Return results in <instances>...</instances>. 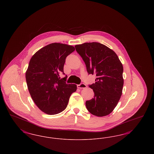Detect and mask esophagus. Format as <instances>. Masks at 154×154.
Wrapping results in <instances>:
<instances>
[{"label":"esophagus","instance_id":"34e87169","mask_svg":"<svg viewBox=\"0 0 154 154\" xmlns=\"http://www.w3.org/2000/svg\"><path fill=\"white\" fill-rule=\"evenodd\" d=\"M77 88H79V89H84V88H87V85L84 84V83H81L79 85H77Z\"/></svg>","mask_w":154,"mask_h":154}]
</instances>
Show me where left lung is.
I'll list each match as a JSON object with an SVG mask.
<instances>
[{"label": "left lung", "instance_id": "1", "mask_svg": "<svg viewBox=\"0 0 154 154\" xmlns=\"http://www.w3.org/2000/svg\"><path fill=\"white\" fill-rule=\"evenodd\" d=\"M75 48L85 62L88 74L96 76L95 83L89 85L95 96L86 101L87 110L97 117L110 114L122 94V63L115 52L99 43H85Z\"/></svg>", "mask_w": 154, "mask_h": 154}]
</instances>
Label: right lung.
I'll use <instances>...</instances> for the list:
<instances>
[{"label":"right lung","instance_id":"right-lung-1","mask_svg":"<svg viewBox=\"0 0 154 154\" xmlns=\"http://www.w3.org/2000/svg\"><path fill=\"white\" fill-rule=\"evenodd\" d=\"M75 50L73 46L54 43L39 50L30 60L25 77L30 95L38 109L55 115L67 106L77 85L66 84L67 76L60 79L67 56Z\"/></svg>","mask_w":154,"mask_h":154}]
</instances>
